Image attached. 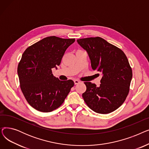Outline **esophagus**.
<instances>
[{
    "label": "esophagus",
    "instance_id": "esophagus-1",
    "mask_svg": "<svg viewBox=\"0 0 149 149\" xmlns=\"http://www.w3.org/2000/svg\"><path fill=\"white\" fill-rule=\"evenodd\" d=\"M74 84H79V83H80V81H79V80H75L74 81Z\"/></svg>",
    "mask_w": 149,
    "mask_h": 149
}]
</instances>
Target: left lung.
Segmentation results:
<instances>
[{
  "instance_id": "left-lung-1",
  "label": "left lung",
  "mask_w": 149,
  "mask_h": 149,
  "mask_svg": "<svg viewBox=\"0 0 149 149\" xmlns=\"http://www.w3.org/2000/svg\"><path fill=\"white\" fill-rule=\"evenodd\" d=\"M77 42L87 52L92 69L102 74L99 86L84 82L86 91L82 97L85 103L98 113L115 111L126 100L132 78L126 56L120 48L99 37L78 39Z\"/></svg>"
}]
</instances>
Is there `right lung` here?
I'll list each match as a JSON object with an SVG mask.
<instances>
[{
    "instance_id": "obj_1",
    "label": "right lung",
    "mask_w": 149,
    "mask_h": 149,
    "mask_svg": "<svg viewBox=\"0 0 149 149\" xmlns=\"http://www.w3.org/2000/svg\"><path fill=\"white\" fill-rule=\"evenodd\" d=\"M75 38L50 36L29 46L22 54L17 68L20 86L28 103L36 110L49 112L64 102L72 80L61 81L52 74Z\"/></svg>"
}]
</instances>
